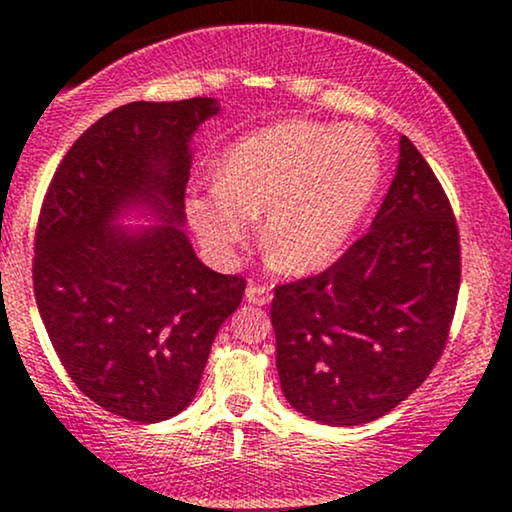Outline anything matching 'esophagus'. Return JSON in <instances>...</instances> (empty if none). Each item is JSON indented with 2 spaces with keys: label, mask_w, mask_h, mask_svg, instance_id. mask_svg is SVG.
Instances as JSON below:
<instances>
[{
  "label": "esophagus",
  "mask_w": 512,
  "mask_h": 512,
  "mask_svg": "<svg viewBox=\"0 0 512 512\" xmlns=\"http://www.w3.org/2000/svg\"><path fill=\"white\" fill-rule=\"evenodd\" d=\"M245 298L252 305H267L272 301V289L269 286H260V284H250L248 291H245Z\"/></svg>",
  "instance_id": "34e87169"
}]
</instances>
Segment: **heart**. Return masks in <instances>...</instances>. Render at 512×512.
I'll return each instance as SVG.
<instances>
[{"label": "heart", "instance_id": "b5f03b06", "mask_svg": "<svg viewBox=\"0 0 512 512\" xmlns=\"http://www.w3.org/2000/svg\"><path fill=\"white\" fill-rule=\"evenodd\" d=\"M383 180V154L366 129L274 122L223 156L219 178L187 199L204 248L228 255L264 211V240L289 272L322 267L356 231Z\"/></svg>", "mask_w": 512, "mask_h": 512}]
</instances>
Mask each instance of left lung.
Listing matches in <instances>:
<instances>
[{"mask_svg":"<svg viewBox=\"0 0 512 512\" xmlns=\"http://www.w3.org/2000/svg\"><path fill=\"white\" fill-rule=\"evenodd\" d=\"M457 293L455 214L426 158L402 137L395 180L366 236L325 272L274 289L281 392L317 424L380 419L438 363Z\"/></svg>","mask_w":512,"mask_h":512,"instance_id":"1","label":"left lung"}]
</instances>
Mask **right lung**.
Listing matches in <instances>:
<instances>
[{
	"instance_id": "obj_1",
	"label": "right lung",
	"mask_w": 512,
	"mask_h": 512,
	"mask_svg": "<svg viewBox=\"0 0 512 512\" xmlns=\"http://www.w3.org/2000/svg\"><path fill=\"white\" fill-rule=\"evenodd\" d=\"M216 98L127 103L76 139L35 231L33 291L64 370L110 414L156 424L180 414L243 276L199 262L185 233L192 137ZM158 227L122 229L129 210Z\"/></svg>"
}]
</instances>
